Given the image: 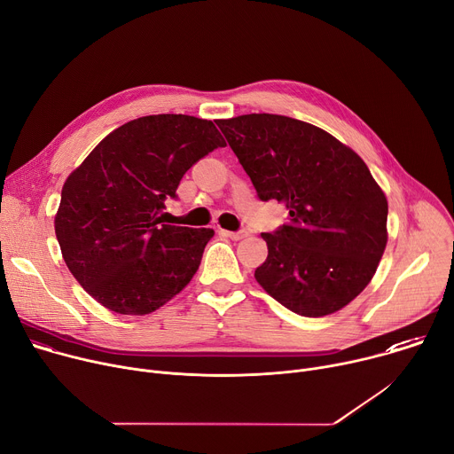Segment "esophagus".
<instances>
[{"label": "esophagus", "mask_w": 454, "mask_h": 454, "mask_svg": "<svg viewBox=\"0 0 454 454\" xmlns=\"http://www.w3.org/2000/svg\"><path fill=\"white\" fill-rule=\"evenodd\" d=\"M220 234L222 236H227V238H231V239H243L245 236H247V232L245 231H225V229H220Z\"/></svg>", "instance_id": "obj_1"}]
</instances>
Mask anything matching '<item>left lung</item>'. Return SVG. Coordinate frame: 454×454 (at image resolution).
<instances>
[{
    "label": "left lung",
    "instance_id": "left-lung-1",
    "mask_svg": "<svg viewBox=\"0 0 454 454\" xmlns=\"http://www.w3.org/2000/svg\"><path fill=\"white\" fill-rule=\"evenodd\" d=\"M262 201L286 223L262 232L269 256L256 281L288 310L323 317L372 281L384 254L387 201L368 166L317 126L285 115L216 121Z\"/></svg>",
    "mask_w": 454,
    "mask_h": 454
}]
</instances>
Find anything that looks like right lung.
Segmentation results:
<instances>
[{"label": "right lung", "instance_id": "1", "mask_svg": "<svg viewBox=\"0 0 454 454\" xmlns=\"http://www.w3.org/2000/svg\"><path fill=\"white\" fill-rule=\"evenodd\" d=\"M225 140L211 121L147 115L112 131L67 178L56 236L67 267L103 307L160 309L196 274L213 229L162 223L185 171Z\"/></svg>", "mask_w": 454, "mask_h": 454}]
</instances>
